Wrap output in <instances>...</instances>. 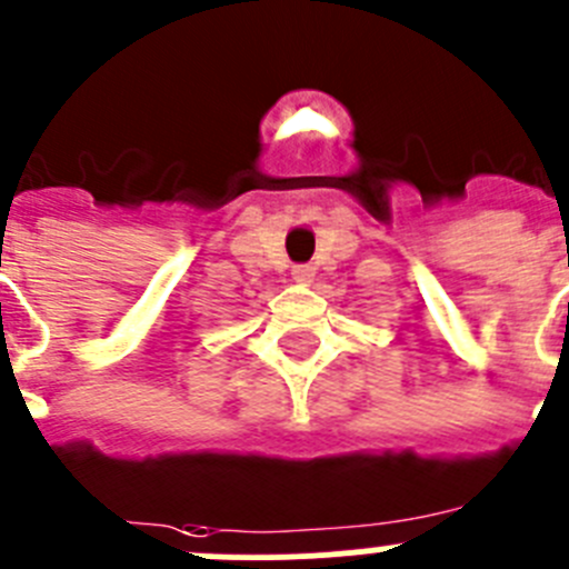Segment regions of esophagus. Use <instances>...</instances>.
<instances>
[{"label": "esophagus", "mask_w": 569, "mask_h": 569, "mask_svg": "<svg viewBox=\"0 0 569 569\" xmlns=\"http://www.w3.org/2000/svg\"><path fill=\"white\" fill-rule=\"evenodd\" d=\"M291 278H295L297 283H311V280H315V267H309V263L295 267V269H291Z\"/></svg>", "instance_id": "34e87169"}]
</instances>
